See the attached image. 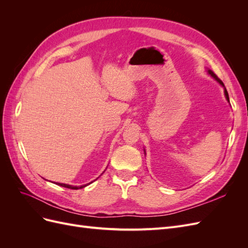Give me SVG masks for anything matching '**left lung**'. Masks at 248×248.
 <instances>
[{
    "mask_svg": "<svg viewBox=\"0 0 248 248\" xmlns=\"http://www.w3.org/2000/svg\"><path fill=\"white\" fill-rule=\"evenodd\" d=\"M208 73L210 74V76H211L216 81H218L219 82V84L224 88V95H226V98H227V100L230 102V99H229V94H228V91H227V89H226V87H224V85H223V82L218 78H217V76H216V74L212 71V70H208Z\"/></svg>",
    "mask_w": 248,
    "mask_h": 248,
    "instance_id": "obj_1",
    "label": "left lung"
}]
</instances>
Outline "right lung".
I'll list each match as a JSON object with an SVG mask.
<instances>
[{
    "label": "right lung",
    "mask_w": 248,
    "mask_h": 248,
    "mask_svg": "<svg viewBox=\"0 0 248 248\" xmlns=\"http://www.w3.org/2000/svg\"><path fill=\"white\" fill-rule=\"evenodd\" d=\"M56 184L62 186V187H66V188H69V189H79V188H84V187L87 186V184L86 185H81V186H72V185L64 184V183H56Z\"/></svg>",
    "instance_id": "add662e5"
}]
</instances>
